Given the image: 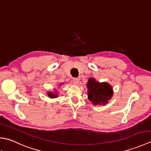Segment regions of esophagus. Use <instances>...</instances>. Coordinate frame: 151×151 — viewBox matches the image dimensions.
<instances>
[{
  "label": "esophagus",
  "mask_w": 151,
  "mask_h": 151,
  "mask_svg": "<svg viewBox=\"0 0 151 151\" xmlns=\"http://www.w3.org/2000/svg\"><path fill=\"white\" fill-rule=\"evenodd\" d=\"M73 81L74 84L77 85V84H78V83L80 82V79L78 78H74L73 80Z\"/></svg>",
  "instance_id": "esophagus-1"
}]
</instances>
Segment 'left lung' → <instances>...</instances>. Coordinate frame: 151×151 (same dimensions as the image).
Instances as JSON below:
<instances>
[{"label": "left lung", "mask_w": 151, "mask_h": 151, "mask_svg": "<svg viewBox=\"0 0 151 151\" xmlns=\"http://www.w3.org/2000/svg\"><path fill=\"white\" fill-rule=\"evenodd\" d=\"M88 99L94 105H105L113 95L112 87L107 82L99 83L94 78H89L87 84Z\"/></svg>", "instance_id": "left-lung-1"}]
</instances>
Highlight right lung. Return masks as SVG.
Masks as SVG:
<instances>
[{
  "label": "right lung",
  "mask_w": 151,
  "mask_h": 151,
  "mask_svg": "<svg viewBox=\"0 0 151 151\" xmlns=\"http://www.w3.org/2000/svg\"><path fill=\"white\" fill-rule=\"evenodd\" d=\"M48 95H49V97L50 98H56L58 97V95H56L55 93H52V92L48 93Z\"/></svg>",
  "instance_id": "right-lung-1"
}]
</instances>
